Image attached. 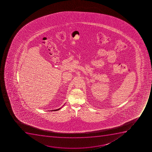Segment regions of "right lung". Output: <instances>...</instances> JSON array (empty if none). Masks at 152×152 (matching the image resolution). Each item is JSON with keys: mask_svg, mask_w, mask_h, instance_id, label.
<instances>
[{"mask_svg": "<svg viewBox=\"0 0 152 152\" xmlns=\"http://www.w3.org/2000/svg\"><path fill=\"white\" fill-rule=\"evenodd\" d=\"M63 105H64V104ZM61 108V107H60V108H58V109H57V110H51V111H57V110H60Z\"/></svg>", "mask_w": 152, "mask_h": 152, "instance_id": "add662e5", "label": "right lung"}]
</instances>
